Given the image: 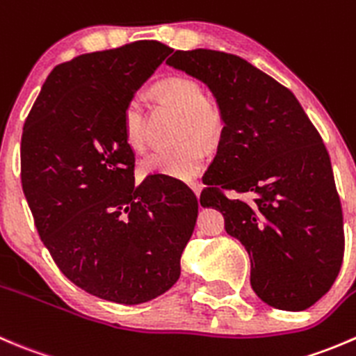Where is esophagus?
<instances>
[{"label":"esophagus","instance_id":"1","mask_svg":"<svg viewBox=\"0 0 356 356\" xmlns=\"http://www.w3.org/2000/svg\"><path fill=\"white\" fill-rule=\"evenodd\" d=\"M190 188H192V192L195 193L197 197H199L200 195V190H202V185H200L199 181H192V183H190Z\"/></svg>","mask_w":356,"mask_h":356}]
</instances>
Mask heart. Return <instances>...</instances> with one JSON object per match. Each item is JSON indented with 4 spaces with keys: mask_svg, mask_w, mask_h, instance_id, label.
Masks as SVG:
<instances>
[{
    "mask_svg": "<svg viewBox=\"0 0 356 356\" xmlns=\"http://www.w3.org/2000/svg\"><path fill=\"white\" fill-rule=\"evenodd\" d=\"M157 93L173 104L178 111L186 115L185 131L188 138L211 143L221 135L223 129V115L214 104L206 102V93L200 83L183 76L168 77L161 81ZM122 138L129 149H145L147 138L143 129V105L138 97H133L126 104L122 112ZM206 164V150L197 142H186L175 149H157L140 163V173L143 177L161 175L171 179H192L197 177Z\"/></svg>",
    "mask_w": 356,
    "mask_h": 356,
    "instance_id": "obj_1",
    "label": "heart"
}]
</instances>
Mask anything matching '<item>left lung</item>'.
<instances>
[{
  "label": "left lung",
  "mask_w": 356,
  "mask_h": 356,
  "mask_svg": "<svg viewBox=\"0 0 356 356\" xmlns=\"http://www.w3.org/2000/svg\"><path fill=\"white\" fill-rule=\"evenodd\" d=\"M166 63L202 81L223 115L200 206L220 211L227 234L245 248L261 301L286 312L309 308L332 287L344 254L343 211L322 136L293 91L248 60L199 48L175 51Z\"/></svg>",
  "instance_id": "left-lung-1"
}]
</instances>
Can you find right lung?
<instances>
[{
    "label": "right lung",
    "mask_w": 356,
    "mask_h": 356,
    "mask_svg": "<svg viewBox=\"0 0 356 356\" xmlns=\"http://www.w3.org/2000/svg\"><path fill=\"white\" fill-rule=\"evenodd\" d=\"M171 51L136 41L60 63L24 124L20 177L41 241L70 282L119 305L175 286L199 213L188 186L136 185L122 138L126 104Z\"/></svg>",
    "instance_id": "obj_1"
}]
</instances>
